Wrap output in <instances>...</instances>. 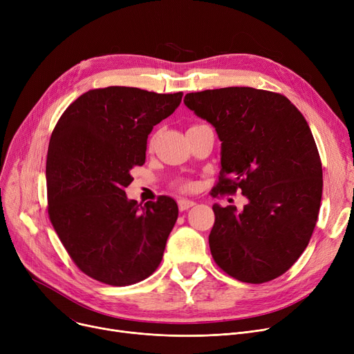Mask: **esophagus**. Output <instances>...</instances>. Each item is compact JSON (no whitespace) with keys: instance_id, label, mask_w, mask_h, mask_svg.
Returning <instances> with one entry per match:
<instances>
[{"instance_id":"1","label":"esophagus","mask_w":354,"mask_h":354,"mask_svg":"<svg viewBox=\"0 0 354 354\" xmlns=\"http://www.w3.org/2000/svg\"><path fill=\"white\" fill-rule=\"evenodd\" d=\"M195 205L194 201H189V199H179L178 201V207H179V211H187L189 208H192Z\"/></svg>"}]
</instances>
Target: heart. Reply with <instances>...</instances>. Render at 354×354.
<instances>
[{
    "label": "heart",
    "mask_w": 354,
    "mask_h": 354,
    "mask_svg": "<svg viewBox=\"0 0 354 354\" xmlns=\"http://www.w3.org/2000/svg\"><path fill=\"white\" fill-rule=\"evenodd\" d=\"M180 189L189 191V189H191V185H189V183H182V185H180Z\"/></svg>",
    "instance_id": "heart-1"
}]
</instances>
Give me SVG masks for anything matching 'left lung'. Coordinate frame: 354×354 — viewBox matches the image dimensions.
<instances>
[{"mask_svg":"<svg viewBox=\"0 0 354 354\" xmlns=\"http://www.w3.org/2000/svg\"><path fill=\"white\" fill-rule=\"evenodd\" d=\"M183 103L222 142L211 195L239 189L248 199L241 212L212 205L215 263L243 283L274 280L307 248L320 211L323 169L308 123L286 96L252 87L188 93Z\"/></svg>","mask_w":354,"mask_h":354,"instance_id":"8db88e82","label":"left lung"}]
</instances>
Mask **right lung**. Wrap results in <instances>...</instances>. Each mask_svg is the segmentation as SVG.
<instances>
[{
	"label": "right lung",
	"instance_id": "1",
	"mask_svg": "<svg viewBox=\"0 0 354 354\" xmlns=\"http://www.w3.org/2000/svg\"><path fill=\"white\" fill-rule=\"evenodd\" d=\"M174 95L138 87L88 90L55 124L46 179L48 215L62 244L86 275L130 286L159 267L178 205L159 196L127 199L130 171L146 159L147 136L180 104Z\"/></svg>",
	"mask_w": 354,
	"mask_h": 354
}]
</instances>
